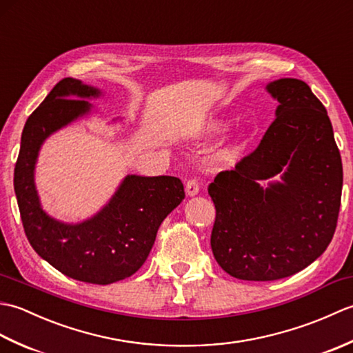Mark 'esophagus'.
Listing matches in <instances>:
<instances>
[{
  "label": "esophagus",
  "instance_id": "obj_1",
  "mask_svg": "<svg viewBox=\"0 0 353 353\" xmlns=\"http://www.w3.org/2000/svg\"><path fill=\"white\" fill-rule=\"evenodd\" d=\"M185 192H186V196H188V197L197 196V194H199V183H197V181H194V179H191V181L186 182Z\"/></svg>",
  "mask_w": 353,
  "mask_h": 353
}]
</instances>
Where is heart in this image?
Wrapping results in <instances>:
<instances>
[{
  "label": "heart",
  "mask_w": 353,
  "mask_h": 353,
  "mask_svg": "<svg viewBox=\"0 0 353 353\" xmlns=\"http://www.w3.org/2000/svg\"><path fill=\"white\" fill-rule=\"evenodd\" d=\"M228 124V119L224 118H211L201 127V132L209 134V133H216L223 130ZM247 145V134L244 132H236L230 134L228 141L224 142L221 148V156L223 157H235L243 152L244 147Z\"/></svg>",
  "instance_id": "heart-1"
}]
</instances>
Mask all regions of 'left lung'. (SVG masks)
<instances>
[{
	"label": "left lung",
	"mask_w": 353,
	"mask_h": 353,
	"mask_svg": "<svg viewBox=\"0 0 353 353\" xmlns=\"http://www.w3.org/2000/svg\"><path fill=\"white\" fill-rule=\"evenodd\" d=\"M265 91L279 103L274 121L208 188L212 253L243 281L282 279L312 264L331 243L341 203V156L323 104L297 79L270 81Z\"/></svg>",
	"instance_id": "left-lung-1"
}]
</instances>
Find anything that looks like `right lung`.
<instances>
[{
  "instance_id": "right-lung-1",
  "label": "right lung",
  "mask_w": 353,
  "mask_h": 353,
  "mask_svg": "<svg viewBox=\"0 0 353 353\" xmlns=\"http://www.w3.org/2000/svg\"><path fill=\"white\" fill-rule=\"evenodd\" d=\"M101 95L99 88L71 77L51 89L22 130L13 186L34 252L72 279L108 285L142 267L161 223L182 203L185 191L177 177L127 174L108 203L83 221L65 223L43 211L34 183L41 147L52 133L91 114L88 100Z\"/></svg>"
}]
</instances>
